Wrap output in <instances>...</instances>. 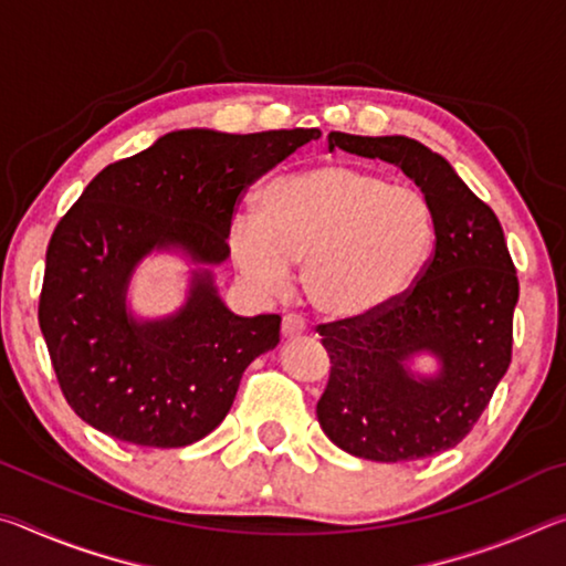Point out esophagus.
<instances>
[{"instance_id": "34e87169", "label": "esophagus", "mask_w": 566, "mask_h": 566, "mask_svg": "<svg viewBox=\"0 0 566 566\" xmlns=\"http://www.w3.org/2000/svg\"><path fill=\"white\" fill-rule=\"evenodd\" d=\"M304 332H306V322H304V317H300V314H286V317L282 319V337L294 339Z\"/></svg>"}]
</instances>
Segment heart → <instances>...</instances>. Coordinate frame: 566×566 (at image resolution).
Returning a JSON list of instances; mask_svg holds the SVG:
<instances>
[{
    "label": "heart",
    "instance_id": "1",
    "mask_svg": "<svg viewBox=\"0 0 566 566\" xmlns=\"http://www.w3.org/2000/svg\"><path fill=\"white\" fill-rule=\"evenodd\" d=\"M229 247L266 292L304 264V290L322 314L357 319L399 300L434 247L432 205L417 189L352 165H319L270 181L260 217L239 214Z\"/></svg>",
    "mask_w": 566,
    "mask_h": 566
}]
</instances>
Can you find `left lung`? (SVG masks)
Wrapping results in <instances>:
<instances>
[{
    "instance_id": "8db88e82",
    "label": "left lung",
    "mask_w": 566,
    "mask_h": 566,
    "mask_svg": "<svg viewBox=\"0 0 566 566\" xmlns=\"http://www.w3.org/2000/svg\"><path fill=\"white\" fill-rule=\"evenodd\" d=\"M397 165L434 214V252L385 310L319 324L332 369L317 417L334 444L371 462H415L472 432L512 361L520 280L496 214L452 165L409 137L332 132L329 149ZM427 350L434 378L406 361Z\"/></svg>"
}]
</instances>
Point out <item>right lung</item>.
<instances>
[{
	"mask_svg": "<svg viewBox=\"0 0 566 566\" xmlns=\"http://www.w3.org/2000/svg\"><path fill=\"white\" fill-rule=\"evenodd\" d=\"M319 129H179L114 161L46 247L40 327L64 399L87 424L139 447H187L227 417L244 369L280 342V314L237 317L209 264L229 256L234 209L252 181ZM155 248L205 263L165 321L126 310L133 266Z\"/></svg>",
	"mask_w": 566,
	"mask_h": 566,
	"instance_id": "1",
	"label": "right lung"
}]
</instances>
